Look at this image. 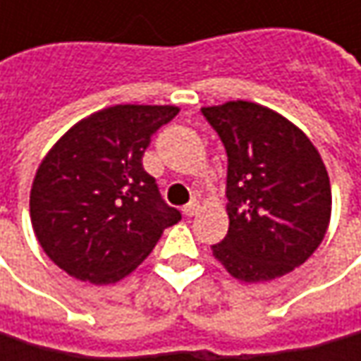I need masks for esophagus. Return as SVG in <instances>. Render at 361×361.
I'll return each mask as SVG.
<instances>
[{"label": "esophagus", "instance_id": "1", "mask_svg": "<svg viewBox=\"0 0 361 361\" xmlns=\"http://www.w3.org/2000/svg\"><path fill=\"white\" fill-rule=\"evenodd\" d=\"M197 211H199V202L197 201H190L188 204H185V207H183V213H185L187 216L197 215Z\"/></svg>", "mask_w": 361, "mask_h": 361}]
</instances>
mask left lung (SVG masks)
<instances>
[{
	"mask_svg": "<svg viewBox=\"0 0 361 361\" xmlns=\"http://www.w3.org/2000/svg\"><path fill=\"white\" fill-rule=\"evenodd\" d=\"M201 112L227 150L229 231L213 255L247 283L293 271L329 223L331 188L319 152L298 126L253 102Z\"/></svg>",
	"mask_w": 361,
	"mask_h": 361,
	"instance_id": "1",
	"label": "left lung"
}]
</instances>
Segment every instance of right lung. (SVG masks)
I'll list each match as a JSON object with an SVG mask.
<instances>
[{
    "mask_svg": "<svg viewBox=\"0 0 361 361\" xmlns=\"http://www.w3.org/2000/svg\"><path fill=\"white\" fill-rule=\"evenodd\" d=\"M176 106L118 104L68 130L42 160L30 195L35 237L68 275L114 283L180 221L142 166L152 132Z\"/></svg>",
    "mask_w": 361,
    "mask_h": 361,
    "instance_id": "add662e5",
    "label": "right lung"
}]
</instances>
